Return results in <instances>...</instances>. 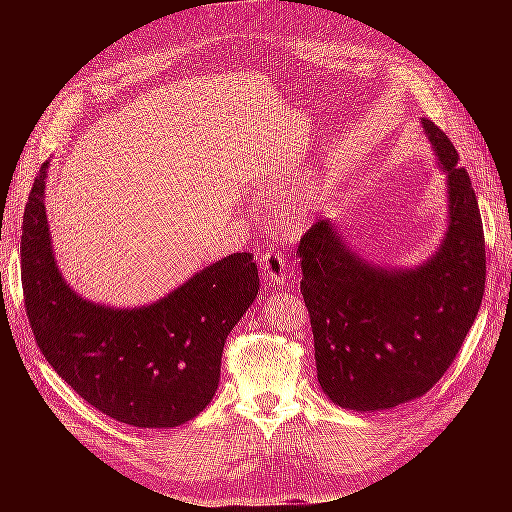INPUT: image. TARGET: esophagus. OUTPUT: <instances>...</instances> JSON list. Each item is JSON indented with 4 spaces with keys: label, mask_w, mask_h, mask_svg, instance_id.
Instances as JSON below:
<instances>
[{
    "label": "esophagus",
    "mask_w": 512,
    "mask_h": 512,
    "mask_svg": "<svg viewBox=\"0 0 512 512\" xmlns=\"http://www.w3.org/2000/svg\"><path fill=\"white\" fill-rule=\"evenodd\" d=\"M261 274L267 278V282L274 286H288L292 280L290 265L284 259L282 251L270 249L261 257Z\"/></svg>",
    "instance_id": "1"
}]
</instances>
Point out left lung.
Here are the masks:
<instances>
[{
    "label": "left lung",
    "mask_w": 512,
    "mask_h": 512,
    "mask_svg": "<svg viewBox=\"0 0 512 512\" xmlns=\"http://www.w3.org/2000/svg\"><path fill=\"white\" fill-rule=\"evenodd\" d=\"M448 178V230L415 270H384L315 222L297 255L321 390L351 411H384L423 396L463 346L486 288V240L471 178L446 134L421 118Z\"/></svg>",
    "instance_id": "8db88e82"
}]
</instances>
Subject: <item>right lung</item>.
I'll return each instance as SVG.
<instances>
[{
	"label": "right lung",
	"instance_id": "right-lung-1",
	"mask_svg": "<svg viewBox=\"0 0 512 512\" xmlns=\"http://www.w3.org/2000/svg\"><path fill=\"white\" fill-rule=\"evenodd\" d=\"M47 164L22 220V290L47 363L120 423L166 429L197 417L218 390L224 342L259 292L253 253L207 265L147 307L91 303L64 282L45 215Z\"/></svg>",
	"mask_w": 512,
	"mask_h": 512
}]
</instances>
